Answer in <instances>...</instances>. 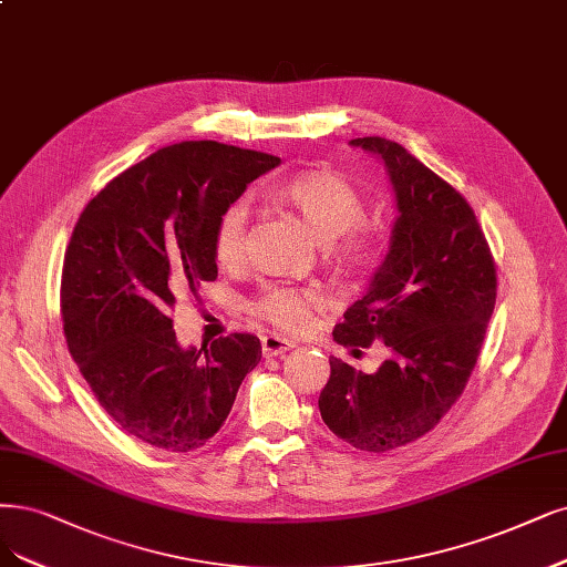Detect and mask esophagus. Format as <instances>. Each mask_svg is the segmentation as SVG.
<instances>
[{
  "mask_svg": "<svg viewBox=\"0 0 567 567\" xmlns=\"http://www.w3.org/2000/svg\"><path fill=\"white\" fill-rule=\"evenodd\" d=\"M291 348H297V343L278 337V333H268V337L261 339V350L266 358H278V354H285Z\"/></svg>",
  "mask_w": 567,
  "mask_h": 567,
  "instance_id": "obj_1",
  "label": "esophagus"
}]
</instances>
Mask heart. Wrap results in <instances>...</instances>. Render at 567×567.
Instances as JSON below:
<instances>
[{
    "instance_id": "1",
    "label": "heart",
    "mask_w": 567,
    "mask_h": 567,
    "mask_svg": "<svg viewBox=\"0 0 567 567\" xmlns=\"http://www.w3.org/2000/svg\"><path fill=\"white\" fill-rule=\"evenodd\" d=\"M280 196L303 217L312 234L329 243V255L339 266L362 270L373 261L375 236L362 226H354L364 215V203L341 175L327 171L299 175L280 188ZM245 230L247 205L243 200L228 203L213 228V255L219 266L228 268L243 261ZM318 297L312 291L270 285L257 299L255 310L272 324L301 331L308 327Z\"/></svg>"
}]
</instances>
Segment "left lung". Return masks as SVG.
<instances>
[{
	"mask_svg": "<svg viewBox=\"0 0 567 567\" xmlns=\"http://www.w3.org/2000/svg\"><path fill=\"white\" fill-rule=\"evenodd\" d=\"M352 146L381 158L396 219L383 264L333 341L385 343L373 373L331 358L320 392L324 425L350 446L385 453L427 434L463 394L495 308V261L474 209L455 188L385 137Z\"/></svg>",
	"mask_w": 567,
	"mask_h": 567,
	"instance_id": "1",
	"label": "left lung"
}]
</instances>
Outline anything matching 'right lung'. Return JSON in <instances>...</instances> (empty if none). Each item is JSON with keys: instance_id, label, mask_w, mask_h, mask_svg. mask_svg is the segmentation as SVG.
Returning a JSON list of instances; mask_svg holds the SVG:
<instances>
[{"instance_id": "obj_1", "label": "right lung", "mask_w": 567, "mask_h": 567, "mask_svg": "<svg viewBox=\"0 0 567 567\" xmlns=\"http://www.w3.org/2000/svg\"><path fill=\"white\" fill-rule=\"evenodd\" d=\"M278 163L240 146L182 142L123 171L83 207L62 264V329L100 406L144 444L200 449L261 360L251 333L182 348L167 312L175 297L217 278L219 213Z\"/></svg>"}]
</instances>
